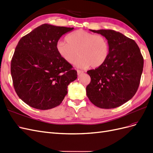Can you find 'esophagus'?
<instances>
[{
	"label": "esophagus",
	"instance_id": "esophagus-1",
	"mask_svg": "<svg viewBox=\"0 0 153 153\" xmlns=\"http://www.w3.org/2000/svg\"><path fill=\"white\" fill-rule=\"evenodd\" d=\"M77 71V75H81V74L82 73H84V72H83L82 71H80V70H78H78H76Z\"/></svg>",
	"mask_w": 153,
	"mask_h": 153
}]
</instances>
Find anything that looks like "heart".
Masks as SVG:
<instances>
[{
	"instance_id": "b5f03b06",
	"label": "heart",
	"mask_w": 153,
	"mask_h": 153,
	"mask_svg": "<svg viewBox=\"0 0 153 153\" xmlns=\"http://www.w3.org/2000/svg\"><path fill=\"white\" fill-rule=\"evenodd\" d=\"M66 41H59L56 49L64 61L69 64L79 58L75 65L86 69L91 66L96 68L105 62L109 55V45L104 36L84 30L74 31L66 37Z\"/></svg>"
}]
</instances>
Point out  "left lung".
Wrapping results in <instances>:
<instances>
[{
  "label": "left lung",
  "mask_w": 153,
  "mask_h": 153,
  "mask_svg": "<svg viewBox=\"0 0 153 153\" xmlns=\"http://www.w3.org/2000/svg\"><path fill=\"white\" fill-rule=\"evenodd\" d=\"M104 36L109 45L105 62L87 71L91 76L86 87L88 98L101 108H114L135 94L140 84L143 59L135 41L114 30H91Z\"/></svg>",
  "instance_id": "8db88e82"
}]
</instances>
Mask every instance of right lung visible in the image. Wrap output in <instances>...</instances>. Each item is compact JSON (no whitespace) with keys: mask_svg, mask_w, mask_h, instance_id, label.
<instances>
[{"mask_svg":"<svg viewBox=\"0 0 153 153\" xmlns=\"http://www.w3.org/2000/svg\"><path fill=\"white\" fill-rule=\"evenodd\" d=\"M73 27L41 25L22 37L11 62V73L18 97L32 108L48 110L59 106L77 71L60 56L56 45Z\"/></svg>","mask_w":153,"mask_h":153,"instance_id":"obj_1","label":"right lung"}]
</instances>
